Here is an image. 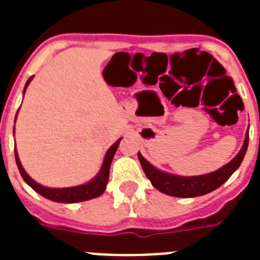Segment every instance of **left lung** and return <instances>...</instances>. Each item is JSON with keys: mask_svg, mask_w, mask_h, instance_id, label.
Here are the masks:
<instances>
[{"mask_svg": "<svg viewBox=\"0 0 260 260\" xmlns=\"http://www.w3.org/2000/svg\"><path fill=\"white\" fill-rule=\"evenodd\" d=\"M247 146H249V127H247L245 141H243L240 152L234 156L228 164L222 165L217 171L207 174H201V176L185 177L168 173V172L153 167L150 161H147L141 155V152H138V158L141 161L147 178L151 181L153 187L157 189L158 191L171 195V197H177V198H194V197H201V195H206L213 191L228 180L229 177L240 168L243 157L246 155Z\"/></svg>", "mask_w": 260, "mask_h": 260, "instance_id": "1", "label": "left lung"}]
</instances>
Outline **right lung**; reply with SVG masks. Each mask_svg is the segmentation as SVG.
<instances>
[{
  "label": "right lung",
  "mask_w": 260,
  "mask_h": 260,
  "mask_svg": "<svg viewBox=\"0 0 260 260\" xmlns=\"http://www.w3.org/2000/svg\"><path fill=\"white\" fill-rule=\"evenodd\" d=\"M34 79V77L29 78L27 80L26 86H24V89H23V96L26 93V89L28 87V84L31 83V80ZM19 112V109H18ZM18 116V113H17ZM17 116H15V119H17ZM14 133V130H13ZM122 138H119L116 143H113L109 147V150L107 151L104 156V160H103L102 168L99 173L93 177L92 180H89L88 182L82 183V185L78 186H71V187H48V186H43L39 182H36L34 178L28 176L24 168H23L22 162L19 160V156H18L17 148L14 151L15 153V161H17L18 169L20 172V176L24 180V182L35 190L38 194L43 195L44 198L49 199V201L57 202V203H78V202H84L89 201V199L98 198L107 189V183L108 180H109V168L110 164H112V160H113V156L116 153L117 148H118V144L121 142Z\"/></svg>",
  "instance_id": "1"
}]
</instances>
